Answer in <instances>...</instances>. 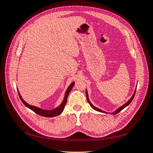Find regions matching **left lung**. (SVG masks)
<instances>
[{
	"instance_id": "1",
	"label": "left lung",
	"mask_w": 153,
	"mask_h": 153,
	"mask_svg": "<svg viewBox=\"0 0 153 153\" xmlns=\"http://www.w3.org/2000/svg\"><path fill=\"white\" fill-rule=\"evenodd\" d=\"M136 89H137V87H136V88H135V91H134V94H133V95L131 96L130 99H129L128 102H126V103L124 104V105H123L122 106H120L118 108H117V109H116V110H114V111L113 112H107L104 111V110H102L101 109L97 108V107H96V106H93V105H92V103L91 102L90 100H89L88 92H87V89H86V90H85V93H86V97H87V101H88V102L89 103V105H90L91 106L92 108H93L94 110H96V111H98V112H102V113H105V114H118V112H120V111H121V110H122L123 108H125L126 106H128L129 105V104H130V103L131 102L132 100L134 99V96H135V91H136Z\"/></svg>"
}]
</instances>
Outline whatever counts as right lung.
<instances>
[{
	"instance_id": "obj_1",
	"label": "right lung",
	"mask_w": 153,
	"mask_h": 153,
	"mask_svg": "<svg viewBox=\"0 0 153 153\" xmlns=\"http://www.w3.org/2000/svg\"><path fill=\"white\" fill-rule=\"evenodd\" d=\"M74 84H75V82H74L71 83L69 86H68V87L66 91V93H65L63 101L61 102L60 105L58 107H56V108L52 109V110H45V109L39 108V107L29 105L28 103H27L24 99H23L22 97L21 96L20 93H19L18 88H17V90L18 91L19 98H20L22 102L24 104V105L25 106L27 107L28 108H30V110H32V111H33L34 112L37 114H39V115L42 116H45V117H48V118H51V117H55V116L60 115V114H61V113L63 112V110L64 109V106H65V105H66V104L67 102L68 97V95H69V93L71 91V89H72V87L74 85Z\"/></svg>"
}]
</instances>
